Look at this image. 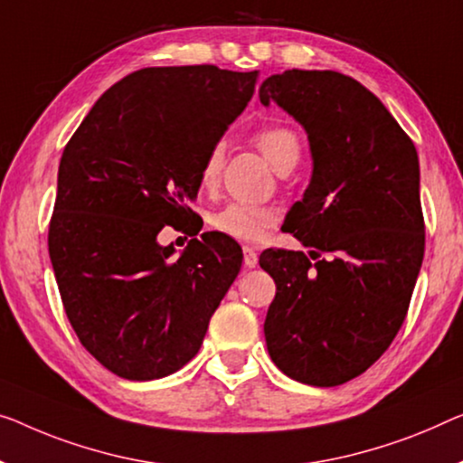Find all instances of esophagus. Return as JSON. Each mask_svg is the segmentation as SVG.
I'll use <instances>...</instances> for the list:
<instances>
[{"instance_id": "1", "label": "esophagus", "mask_w": 463, "mask_h": 463, "mask_svg": "<svg viewBox=\"0 0 463 463\" xmlns=\"http://www.w3.org/2000/svg\"><path fill=\"white\" fill-rule=\"evenodd\" d=\"M243 264L247 268L258 266V253H255L251 247H243Z\"/></svg>"}]
</instances>
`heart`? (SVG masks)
I'll use <instances>...</instances> for the list:
<instances>
[{"label": "heart", "instance_id": "1", "mask_svg": "<svg viewBox=\"0 0 463 463\" xmlns=\"http://www.w3.org/2000/svg\"><path fill=\"white\" fill-rule=\"evenodd\" d=\"M253 143L264 154L276 170L288 172L295 168V164L301 157V141L287 124H266L255 130ZM224 149L222 143L212 145V149L205 154L202 168H199V187L203 191H212L218 187L220 176H222ZM276 222V213L264 205H253L243 202H231L224 208L216 210L210 216V226L216 232L231 237L241 243H255L264 237L266 231Z\"/></svg>", "mask_w": 463, "mask_h": 463}]
</instances>
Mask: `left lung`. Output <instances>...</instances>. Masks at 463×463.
Segmentation results:
<instances>
[{
    "instance_id": "8db88e82",
    "label": "left lung",
    "mask_w": 463,
    "mask_h": 463,
    "mask_svg": "<svg viewBox=\"0 0 463 463\" xmlns=\"http://www.w3.org/2000/svg\"><path fill=\"white\" fill-rule=\"evenodd\" d=\"M307 130L309 187L285 231L309 255L266 250L276 282L264 335L293 381L336 386L360 376L395 339L424 258L418 154L381 99L335 71H285L260 87Z\"/></svg>"
}]
</instances>
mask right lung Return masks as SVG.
<instances>
[{"mask_svg": "<svg viewBox=\"0 0 463 463\" xmlns=\"http://www.w3.org/2000/svg\"><path fill=\"white\" fill-rule=\"evenodd\" d=\"M260 71L151 66L116 82L66 143L50 220L61 306L89 354L127 381H154L197 355L241 270L232 239H191L170 260L164 226L197 234L189 208L212 145L243 112Z\"/></svg>", "mask_w": 463, "mask_h": 463, "instance_id": "right-lung-1", "label": "right lung"}]
</instances>
